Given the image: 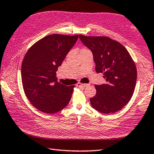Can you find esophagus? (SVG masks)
Instances as JSON below:
<instances>
[{
    "mask_svg": "<svg viewBox=\"0 0 154 154\" xmlns=\"http://www.w3.org/2000/svg\"><path fill=\"white\" fill-rule=\"evenodd\" d=\"M89 84H88V83H78L77 84V86L78 87H87L88 86Z\"/></svg>",
    "mask_w": 154,
    "mask_h": 154,
    "instance_id": "34e87169",
    "label": "esophagus"
}]
</instances>
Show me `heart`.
I'll use <instances>...</instances> for the list:
<instances>
[{
  "label": "heart",
  "instance_id": "1",
  "mask_svg": "<svg viewBox=\"0 0 154 154\" xmlns=\"http://www.w3.org/2000/svg\"><path fill=\"white\" fill-rule=\"evenodd\" d=\"M86 50H88L87 49V48H82V50H81L80 52H83V51H86Z\"/></svg>",
  "mask_w": 154,
  "mask_h": 154
}]
</instances>
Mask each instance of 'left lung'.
<instances>
[{
    "label": "left lung",
    "mask_w": 154,
    "mask_h": 154,
    "mask_svg": "<svg viewBox=\"0 0 154 154\" xmlns=\"http://www.w3.org/2000/svg\"><path fill=\"white\" fill-rule=\"evenodd\" d=\"M79 38L93 53L96 72L103 73L106 81V84L95 85L92 107L104 114L121 110L130 101L136 85L137 74L132 57L121 43L108 37L80 34Z\"/></svg>",
    "instance_id": "left-lung-1"
}]
</instances>
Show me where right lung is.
<instances>
[{"label": "right lung", "instance_id": "right-lung-1", "mask_svg": "<svg viewBox=\"0 0 154 154\" xmlns=\"http://www.w3.org/2000/svg\"><path fill=\"white\" fill-rule=\"evenodd\" d=\"M79 35L51 34L30 47L21 65V80L26 96L41 112L54 114L68 105L75 85L57 82L56 71L62 65Z\"/></svg>", "mask_w": 154, "mask_h": 154}]
</instances>
